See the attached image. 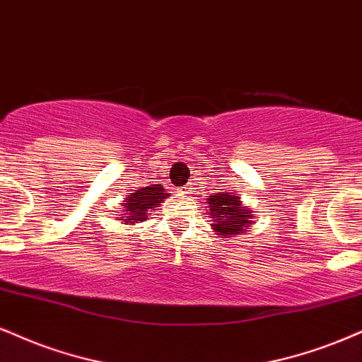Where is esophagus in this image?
<instances>
[{
  "mask_svg": "<svg viewBox=\"0 0 362 362\" xmlns=\"http://www.w3.org/2000/svg\"><path fill=\"white\" fill-rule=\"evenodd\" d=\"M180 190H182V192H184V194H185V187H184V189H180Z\"/></svg>",
  "mask_w": 362,
  "mask_h": 362,
  "instance_id": "esophagus-1",
  "label": "esophagus"
}]
</instances>
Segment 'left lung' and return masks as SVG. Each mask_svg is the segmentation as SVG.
Returning a JSON list of instances; mask_svg holds the SVG:
<instances>
[{"mask_svg": "<svg viewBox=\"0 0 362 362\" xmlns=\"http://www.w3.org/2000/svg\"><path fill=\"white\" fill-rule=\"evenodd\" d=\"M209 200V212L214 217V229L221 236L233 238L236 234L245 233L250 228L251 211L241 206V200L230 192L211 195Z\"/></svg>", "mask_w": 362, "mask_h": 362, "instance_id": "left-lung-1", "label": "left lung"}]
</instances>
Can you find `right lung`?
Returning a JSON list of instances; mask_svg holds the SVG:
<instances>
[{"label":"right lung","mask_w":362,"mask_h":362,"mask_svg":"<svg viewBox=\"0 0 362 362\" xmlns=\"http://www.w3.org/2000/svg\"><path fill=\"white\" fill-rule=\"evenodd\" d=\"M162 185H150L145 189L134 190V194L129 195L124 200V214H121L126 219L124 223H138V221H146L150 212L155 211L162 204L163 199H167L168 194H163Z\"/></svg>","instance_id":"right-lung-1"}]
</instances>
